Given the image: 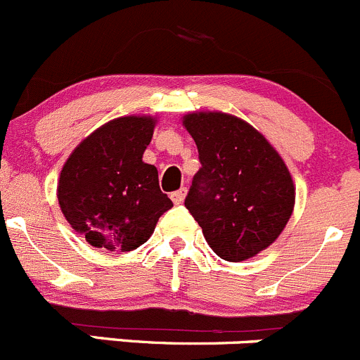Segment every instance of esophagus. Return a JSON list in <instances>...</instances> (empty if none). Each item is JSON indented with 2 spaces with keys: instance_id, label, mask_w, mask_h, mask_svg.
<instances>
[{
  "instance_id": "34e87169",
  "label": "esophagus",
  "mask_w": 360,
  "mask_h": 360,
  "mask_svg": "<svg viewBox=\"0 0 360 360\" xmlns=\"http://www.w3.org/2000/svg\"><path fill=\"white\" fill-rule=\"evenodd\" d=\"M185 194H187V188H180V191H175L172 194V199H173V202H175V205H180V202H184V199H185Z\"/></svg>"
}]
</instances>
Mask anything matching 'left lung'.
Listing matches in <instances>:
<instances>
[{
    "label": "left lung",
    "mask_w": 360,
    "mask_h": 360,
    "mask_svg": "<svg viewBox=\"0 0 360 360\" xmlns=\"http://www.w3.org/2000/svg\"><path fill=\"white\" fill-rule=\"evenodd\" d=\"M198 145L201 168L185 208L220 259L247 261L282 234L294 212L296 187L282 155L254 126L224 112L181 119Z\"/></svg>",
    "instance_id": "obj_1"
}]
</instances>
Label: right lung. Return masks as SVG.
Returning <instances> with one entry per match:
<instances>
[{"label":"right lung","instance_id":"obj_1","mask_svg":"<svg viewBox=\"0 0 360 360\" xmlns=\"http://www.w3.org/2000/svg\"><path fill=\"white\" fill-rule=\"evenodd\" d=\"M158 117L126 115L92 131L64 162L60 212L91 247L129 252L152 236L173 206L159 188L158 168L143 162Z\"/></svg>","mask_w":360,"mask_h":360}]
</instances>
